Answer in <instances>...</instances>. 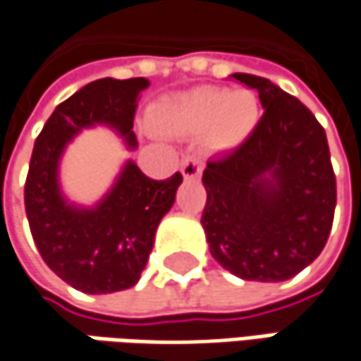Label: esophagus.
I'll use <instances>...</instances> for the list:
<instances>
[{
  "label": "esophagus",
  "instance_id": "1",
  "mask_svg": "<svg viewBox=\"0 0 361 361\" xmlns=\"http://www.w3.org/2000/svg\"><path fill=\"white\" fill-rule=\"evenodd\" d=\"M203 168V158L201 154H187L180 162V172L185 178H197Z\"/></svg>",
  "mask_w": 361,
  "mask_h": 361
}]
</instances>
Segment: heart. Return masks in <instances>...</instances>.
Masks as SVG:
<instances>
[{
  "label": "heart",
  "mask_w": 361,
  "mask_h": 361,
  "mask_svg": "<svg viewBox=\"0 0 361 361\" xmlns=\"http://www.w3.org/2000/svg\"><path fill=\"white\" fill-rule=\"evenodd\" d=\"M259 121L257 98L246 90L228 92L224 88H197L164 100L152 123L170 133H203L218 147L243 143Z\"/></svg>",
  "instance_id": "1"
}]
</instances>
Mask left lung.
I'll return each instance as SVG.
<instances>
[{
	"mask_svg": "<svg viewBox=\"0 0 361 361\" xmlns=\"http://www.w3.org/2000/svg\"><path fill=\"white\" fill-rule=\"evenodd\" d=\"M259 92L265 113L234 152L203 170L201 224L209 252L248 281H286L326 245L337 185L321 123L269 80L234 73Z\"/></svg>",
	"mask_w": 361,
	"mask_h": 361,
	"instance_id": "left-lung-1",
	"label": "left lung"
}]
</instances>
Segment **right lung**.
<instances>
[{
    "label": "right lung",
    "mask_w": 361,
    "mask_h": 361,
    "mask_svg": "<svg viewBox=\"0 0 361 361\" xmlns=\"http://www.w3.org/2000/svg\"><path fill=\"white\" fill-rule=\"evenodd\" d=\"M145 78L96 80L61 102L35 142L24 205L35 245L49 269L86 294H111L137 283L160 219L172 207L183 174L145 176L127 162L115 187L96 207L69 205L59 191V158L80 129L104 123L133 149V118Z\"/></svg>",
    "instance_id": "obj_1"
}]
</instances>
